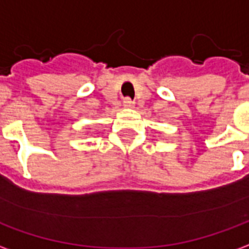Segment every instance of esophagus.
<instances>
[{"mask_svg": "<svg viewBox=\"0 0 249 249\" xmlns=\"http://www.w3.org/2000/svg\"><path fill=\"white\" fill-rule=\"evenodd\" d=\"M123 104H124V107H126V108H132V107L135 105V103L132 101V98L130 97H125L124 100H123Z\"/></svg>", "mask_w": 249, "mask_h": 249, "instance_id": "esophagus-1", "label": "esophagus"}]
</instances>
